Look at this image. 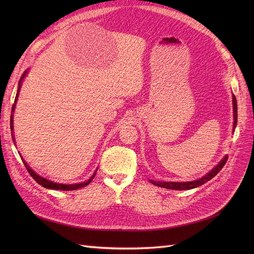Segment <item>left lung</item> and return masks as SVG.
<instances>
[{
	"label": "left lung",
	"instance_id": "left-lung-1",
	"mask_svg": "<svg viewBox=\"0 0 254 254\" xmlns=\"http://www.w3.org/2000/svg\"><path fill=\"white\" fill-rule=\"evenodd\" d=\"M233 104H234V129L237 126V120H238V108H237V100L235 95L233 96ZM229 156L225 155L223 157L222 161L215 167L213 168L206 176H204L201 179H197L195 181H190V182H164V181H152L150 180V182L156 186H161V188H165L168 190H191L194 188H197V186L202 185L204 183H206L207 181L211 180L213 177H215L218 173L220 172V170L224 167L226 161H228Z\"/></svg>",
	"mask_w": 254,
	"mask_h": 254
}]
</instances>
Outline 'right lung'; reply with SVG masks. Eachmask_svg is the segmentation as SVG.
I'll return each instance as SVG.
<instances>
[{"mask_svg":"<svg viewBox=\"0 0 254 254\" xmlns=\"http://www.w3.org/2000/svg\"><path fill=\"white\" fill-rule=\"evenodd\" d=\"M25 74H26V71L23 73V75L21 76V78H20V80H19L18 89H17V93H16V97H15V101H14L15 103H16V101H17L18 93H19V90H20V85H21L22 79L24 78ZM14 108H15V104H13V106H12V112L14 111ZM10 128H11V130H13V116H12V115H11V118H10ZM12 138H13V136H12ZM13 139H14V138H13ZM20 157H21V156H20ZM21 159H22V163L24 164L26 170H28V172L30 173V175L35 179V181H36L37 183H39L40 185H42L43 188H46V189H49V190H78V189H81V188H83V186H86V185H88V184L90 183V181H91L93 178H95L96 173H97V171H96L95 174H93V175L90 177V179L87 180V181H85V182H83V183H77V184H60V183H55V182L49 181V180H47V179H45V178H43V177H41V176H39L38 174H36V173L30 168V166L24 162V159H23L22 157H21Z\"/></svg>","mask_w":254,"mask_h":254,"instance_id":"right-lung-1","label":"right lung"}]
</instances>
